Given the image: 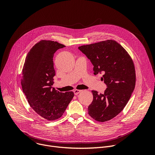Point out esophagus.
Masks as SVG:
<instances>
[{
	"label": "esophagus",
	"instance_id": "1",
	"mask_svg": "<svg viewBox=\"0 0 155 155\" xmlns=\"http://www.w3.org/2000/svg\"><path fill=\"white\" fill-rule=\"evenodd\" d=\"M81 91V90H75L74 91V93L75 95H77V94H78Z\"/></svg>",
	"mask_w": 155,
	"mask_h": 155
}]
</instances>
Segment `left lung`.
<instances>
[{"label": "left lung", "mask_w": 155, "mask_h": 155, "mask_svg": "<svg viewBox=\"0 0 155 155\" xmlns=\"http://www.w3.org/2000/svg\"><path fill=\"white\" fill-rule=\"evenodd\" d=\"M78 49L91 62L94 74H103L101 80L107 86L103 94L91 91L93 101L88 107V114L97 121H108L122 111L134 91L136 72L133 61L115 40L83 45Z\"/></svg>", "instance_id": "8db88e82"}]
</instances>
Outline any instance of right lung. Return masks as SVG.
I'll list each match as a JSON object with an SVG mask.
<instances>
[{"label":"right lung","instance_id":"obj_1","mask_svg":"<svg viewBox=\"0 0 155 155\" xmlns=\"http://www.w3.org/2000/svg\"><path fill=\"white\" fill-rule=\"evenodd\" d=\"M65 47L51 40H41L29 51L23 69L21 86L30 106L40 116L53 121L60 118L74 96L72 91L60 93L53 88V56Z\"/></svg>","mask_w":155,"mask_h":155}]
</instances>
